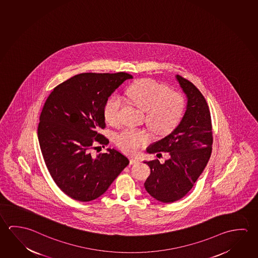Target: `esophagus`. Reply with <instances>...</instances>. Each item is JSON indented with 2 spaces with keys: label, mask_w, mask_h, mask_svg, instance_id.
<instances>
[{
  "label": "esophagus",
  "mask_w": 258,
  "mask_h": 258,
  "mask_svg": "<svg viewBox=\"0 0 258 258\" xmlns=\"http://www.w3.org/2000/svg\"><path fill=\"white\" fill-rule=\"evenodd\" d=\"M139 162H140V159H139L138 157L131 156V158H130V163H131V165H135V164H138Z\"/></svg>",
  "instance_id": "1"
}]
</instances>
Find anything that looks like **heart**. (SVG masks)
Masks as SVG:
<instances>
[{
    "mask_svg": "<svg viewBox=\"0 0 258 258\" xmlns=\"http://www.w3.org/2000/svg\"><path fill=\"white\" fill-rule=\"evenodd\" d=\"M126 96L134 105L146 111V121L157 135H166L177 127L184 114L185 97L153 79H140L126 90ZM121 99L112 96L103 107L106 121L115 125L119 120ZM151 136L146 130L125 128L115 136V143L125 152L135 153L146 146Z\"/></svg>",
    "mask_w": 258,
    "mask_h": 258,
    "instance_id": "obj_1",
    "label": "heart"
}]
</instances>
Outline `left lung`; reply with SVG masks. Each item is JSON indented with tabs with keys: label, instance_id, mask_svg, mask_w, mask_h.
Wrapping results in <instances>:
<instances>
[{
	"label": "left lung",
	"instance_id": "8db88e82",
	"mask_svg": "<svg viewBox=\"0 0 258 258\" xmlns=\"http://www.w3.org/2000/svg\"><path fill=\"white\" fill-rule=\"evenodd\" d=\"M188 98L181 122L169 135L148 148L150 154H169V159L145 162L151 173L145 188L153 198L170 203L183 198L202 174L212 151L211 112L205 98L190 81L176 76Z\"/></svg>",
	"mask_w": 258,
	"mask_h": 258
}]
</instances>
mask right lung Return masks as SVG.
Instances as JSON below:
<instances>
[{"label": "right lung", "mask_w": 258, "mask_h": 258, "mask_svg": "<svg viewBox=\"0 0 258 258\" xmlns=\"http://www.w3.org/2000/svg\"><path fill=\"white\" fill-rule=\"evenodd\" d=\"M132 76L84 73L57 85L43 106L38 138L43 158L55 184L79 202L103 195L128 165L116 149L97 156L92 150L109 140L99 133L105 127L103 107L111 93Z\"/></svg>", "instance_id": "obj_1"}]
</instances>
